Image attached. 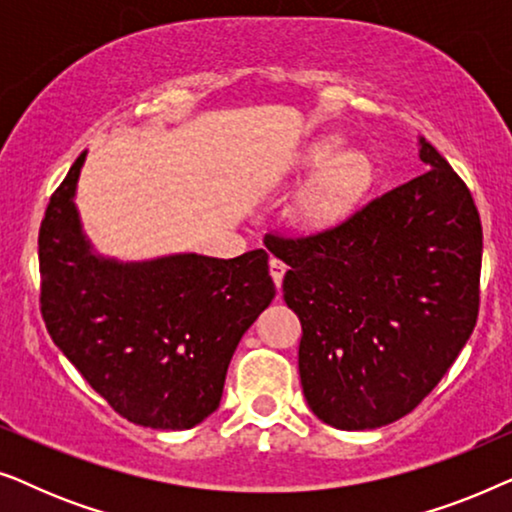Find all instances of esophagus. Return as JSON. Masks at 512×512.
<instances>
[{"label": "esophagus", "instance_id": "1", "mask_svg": "<svg viewBox=\"0 0 512 512\" xmlns=\"http://www.w3.org/2000/svg\"><path fill=\"white\" fill-rule=\"evenodd\" d=\"M270 275L275 279L277 289H282V279L286 275V263L279 261V258H270Z\"/></svg>", "mask_w": 512, "mask_h": 512}]
</instances>
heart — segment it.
<instances>
[{"label":"heart","instance_id":"heart-1","mask_svg":"<svg viewBox=\"0 0 512 512\" xmlns=\"http://www.w3.org/2000/svg\"><path fill=\"white\" fill-rule=\"evenodd\" d=\"M314 160L328 165L300 200V216L310 226H328L338 221L368 186L370 167L361 153L338 156L335 144H321L314 151Z\"/></svg>","mask_w":512,"mask_h":512}]
</instances>
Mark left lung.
<instances>
[{
    "label": "left lung",
    "instance_id": "1",
    "mask_svg": "<svg viewBox=\"0 0 512 512\" xmlns=\"http://www.w3.org/2000/svg\"><path fill=\"white\" fill-rule=\"evenodd\" d=\"M419 158L429 170L338 226L265 235V247L289 265L282 289L303 326V394L335 429H377L415 410L478 321V207L426 139Z\"/></svg>",
    "mask_w": 512,
    "mask_h": 512
}]
</instances>
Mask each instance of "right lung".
Returning <instances> with one entry per match:
<instances>
[{
  "label": "right lung",
  "mask_w": 512,
  "mask_h": 512,
  "mask_svg": "<svg viewBox=\"0 0 512 512\" xmlns=\"http://www.w3.org/2000/svg\"><path fill=\"white\" fill-rule=\"evenodd\" d=\"M83 160L55 188L39 228L48 335L128 422L191 429L219 408L237 342L275 298L268 254L144 263L93 254L74 207Z\"/></svg>",
  "instance_id": "add662e5"
}]
</instances>
